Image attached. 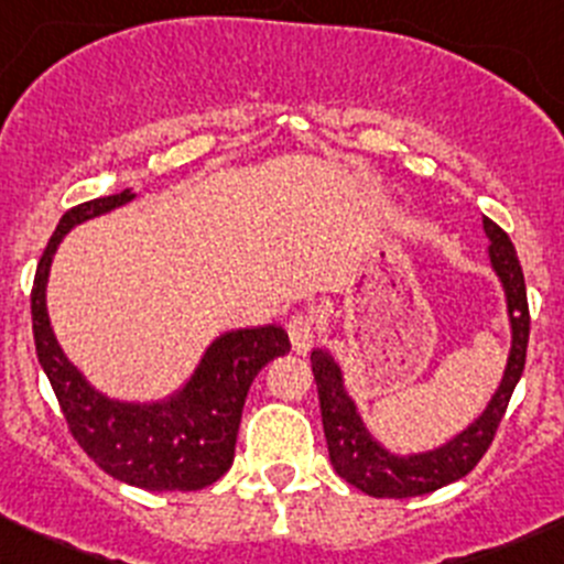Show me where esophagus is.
Masks as SVG:
<instances>
[{
    "label": "esophagus",
    "mask_w": 564,
    "mask_h": 564,
    "mask_svg": "<svg viewBox=\"0 0 564 564\" xmlns=\"http://www.w3.org/2000/svg\"><path fill=\"white\" fill-rule=\"evenodd\" d=\"M288 336H290V345L299 356H306L315 341V317L301 312V315H293L288 323Z\"/></svg>",
    "instance_id": "obj_1"
}]
</instances>
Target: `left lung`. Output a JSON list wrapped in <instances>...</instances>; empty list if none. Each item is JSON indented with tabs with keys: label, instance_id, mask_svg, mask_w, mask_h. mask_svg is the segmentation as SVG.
<instances>
[{
	"label": "left lung",
	"instance_id": "obj_1",
	"mask_svg": "<svg viewBox=\"0 0 564 564\" xmlns=\"http://www.w3.org/2000/svg\"><path fill=\"white\" fill-rule=\"evenodd\" d=\"M484 234L489 239V249H486L489 265L505 295L510 347L502 377H499V386L491 393V399L478 412V417H473L454 437L434 445V448L410 451V454L388 448L364 421L358 402L347 391L345 371H341L339 361L323 347L312 350V371H315L317 397H321L330 464H334L339 478L361 489L364 495L404 499L443 489V486L464 478L495 440L499 421H502L505 408L510 402V393H513L516 382L521 380V371H524L530 310H527L524 274H521L519 258H516L508 234L489 217H484Z\"/></svg>",
	"mask_w": 564,
	"mask_h": 564
}]
</instances>
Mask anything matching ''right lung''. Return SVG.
Segmentation results:
<instances>
[{"mask_svg":"<svg viewBox=\"0 0 564 564\" xmlns=\"http://www.w3.org/2000/svg\"><path fill=\"white\" fill-rule=\"evenodd\" d=\"M135 197L132 189H121L119 195L80 203L59 219L34 274V347L69 432L97 467L147 491H197L230 469L249 386L265 364L290 352V339L276 323L225 330L212 339L176 391L152 402L116 399L91 386L62 350L51 325V263L69 230Z\"/></svg>","mask_w":564,"mask_h":564,"instance_id":"1","label":"right lung"}]
</instances>
